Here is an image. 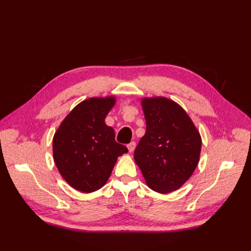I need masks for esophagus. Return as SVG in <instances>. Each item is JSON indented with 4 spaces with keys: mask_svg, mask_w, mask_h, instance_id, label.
<instances>
[{
    "mask_svg": "<svg viewBox=\"0 0 251 251\" xmlns=\"http://www.w3.org/2000/svg\"><path fill=\"white\" fill-rule=\"evenodd\" d=\"M135 148H136V142H134V141L127 144V150H128V151H130V153H132V151L135 150Z\"/></svg>",
    "mask_w": 251,
    "mask_h": 251,
    "instance_id": "esophagus-1",
    "label": "esophagus"
}]
</instances>
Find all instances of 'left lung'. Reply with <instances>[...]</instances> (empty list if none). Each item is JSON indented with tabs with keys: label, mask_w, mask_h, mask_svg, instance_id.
Masks as SVG:
<instances>
[{
	"label": "left lung",
	"mask_w": 251,
	"mask_h": 251,
	"mask_svg": "<svg viewBox=\"0 0 251 251\" xmlns=\"http://www.w3.org/2000/svg\"><path fill=\"white\" fill-rule=\"evenodd\" d=\"M147 131L134 159L148 186L160 194L177 191L199 163L202 139L180 104L166 97L143 98Z\"/></svg>",
	"instance_id": "obj_1"
}]
</instances>
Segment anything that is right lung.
<instances>
[{"label":"right lung","mask_w":251,"mask_h":251,"mask_svg":"<svg viewBox=\"0 0 251 251\" xmlns=\"http://www.w3.org/2000/svg\"><path fill=\"white\" fill-rule=\"evenodd\" d=\"M115 102V96L85 100L68 114L53 136L56 168L76 191L93 193L101 188L117 158L127 153L126 147L115 141L113 127L104 123Z\"/></svg>","instance_id":"right-lung-1"}]
</instances>
